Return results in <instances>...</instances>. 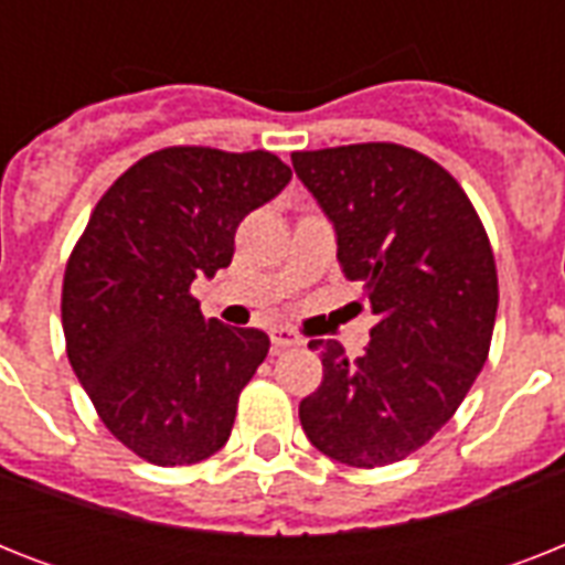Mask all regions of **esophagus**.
<instances>
[{"label": "esophagus", "mask_w": 565, "mask_h": 565, "mask_svg": "<svg viewBox=\"0 0 565 565\" xmlns=\"http://www.w3.org/2000/svg\"><path fill=\"white\" fill-rule=\"evenodd\" d=\"M273 345L275 349H292V345H301V337L287 326L273 328Z\"/></svg>", "instance_id": "esophagus-1"}]
</instances>
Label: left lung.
Returning <instances> with one entry per match:
<instances>
[{"label": "left lung", "instance_id": "obj_1", "mask_svg": "<svg viewBox=\"0 0 565 565\" xmlns=\"http://www.w3.org/2000/svg\"><path fill=\"white\" fill-rule=\"evenodd\" d=\"M292 170L377 317L358 361L337 340H310L322 384L299 404L301 428L331 460L390 466L455 416L487 363L499 310L490 239L463 188L407 146L292 152Z\"/></svg>", "mask_w": 565, "mask_h": 565}]
</instances>
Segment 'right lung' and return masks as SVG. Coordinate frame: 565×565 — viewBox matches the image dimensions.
<instances>
[{"label":"right lung","instance_id":"add662e5","mask_svg":"<svg viewBox=\"0 0 565 565\" xmlns=\"http://www.w3.org/2000/svg\"><path fill=\"white\" fill-rule=\"evenodd\" d=\"M290 179L273 152L170 146L110 184L75 243L66 358L105 428L149 463H199L228 443L269 337L204 322L190 284L231 264L243 216Z\"/></svg>","mask_w":565,"mask_h":565}]
</instances>
